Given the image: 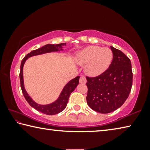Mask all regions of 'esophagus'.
I'll list each match as a JSON object with an SVG mask.
<instances>
[{
	"label": "esophagus",
	"instance_id": "1",
	"mask_svg": "<svg viewBox=\"0 0 150 150\" xmlns=\"http://www.w3.org/2000/svg\"><path fill=\"white\" fill-rule=\"evenodd\" d=\"M86 82H87V80H86V78L84 76H82V77H80L79 79V83L81 84H85Z\"/></svg>",
	"mask_w": 150,
	"mask_h": 150
}]
</instances>
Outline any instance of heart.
<instances>
[{
    "instance_id": "b5f03b06",
    "label": "heart",
    "mask_w": 150,
    "mask_h": 150,
    "mask_svg": "<svg viewBox=\"0 0 150 150\" xmlns=\"http://www.w3.org/2000/svg\"><path fill=\"white\" fill-rule=\"evenodd\" d=\"M113 59V54L108 47L91 45L79 52L75 56L78 65H86L85 71L91 76H98L110 67Z\"/></svg>"
}]
</instances>
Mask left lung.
Returning <instances> with one entry per match:
<instances>
[{
	"mask_svg": "<svg viewBox=\"0 0 150 150\" xmlns=\"http://www.w3.org/2000/svg\"><path fill=\"white\" fill-rule=\"evenodd\" d=\"M113 59L103 74L87 78V105L93 110L106 114L120 108L128 98L132 85L131 62L120 50L110 46Z\"/></svg>",
	"mask_w": 150,
	"mask_h": 150,
	"instance_id": "1",
	"label": "left lung"
}]
</instances>
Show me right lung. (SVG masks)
Returning a JSON list of instances; mask_svg holds the SVG:
<instances>
[{
	"label": "right lung",
	"instance_id": "1",
	"mask_svg": "<svg viewBox=\"0 0 150 150\" xmlns=\"http://www.w3.org/2000/svg\"><path fill=\"white\" fill-rule=\"evenodd\" d=\"M66 45V43L59 44H47L42 47L39 48L34 51H32L31 52L27 54L25 57L22 59L20 65V86L22 91V93L24 96L25 98L27 100V102L29 103V105L34 108L38 111L41 112L47 115H54L62 112L65 108L69 100V96L73 91L75 89V88L77 87L79 81V76H77L75 78L69 81L61 92L59 96L55 100L54 102H53L47 105H40L35 103V101L30 97V95L28 94L27 91L25 89L24 83V77H23V67L26 61L29 57L35 56V55H38L46 54V53L60 52L63 51V46Z\"/></svg>",
	"mask_w": 150,
	"mask_h": 150
}]
</instances>
